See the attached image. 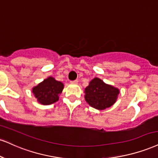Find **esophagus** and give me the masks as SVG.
I'll return each instance as SVG.
<instances>
[{"mask_svg": "<svg viewBox=\"0 0 158 158\" xmlns=\"http://www.w3.org/2000/svg\"><path fill=\"white\" fill-rule=\"evenodd\" d=\"M71 83H72V84H77V83H78V80L71 81Z\"/></svg>", "mask_w": 158, "mask_h": 158, "instance_id": "esophagus-1", "label": "esophagus"}]
</instances>
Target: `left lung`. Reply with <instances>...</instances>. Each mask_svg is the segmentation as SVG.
Segmentation results:
<instances>
[{
  "instance_id": "1",
  "label": "left lung",
  "mask_w": 158,
  "mask_h": 158,
  "mask_svg": "<svg viewBox=\"0 0 158 158\" xmlns=\"http://www.w3.org/2000/svg\"><path fill=\"white\" fill-rule=\"evenodd\" d=\"M85 100L91 107L104 110L111 107L117 99L118 89L108 85L98 78H94L85 89Z\"/></svg>"
}]
</instances>
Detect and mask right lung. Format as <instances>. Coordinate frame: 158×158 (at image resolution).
Here are the masks:
<instances>
[{
  "label": "right lung",
  "mask_w": 158,
  "mask_h": 158,
  "mask_svg": "<svg viewBox=\"0 0 158 158\" xmlns=\"http://www.w3.org/2000/svg\"><path fill=\"white\" fill-rule=\"evenodd\" d=\"M63 87L62 82L49 77L34 87L32 92L40 103L48 105L58 101L59 94L62 93Z\"/></svg>",
  "instance_id": "add662e5"
}]
</instances>
